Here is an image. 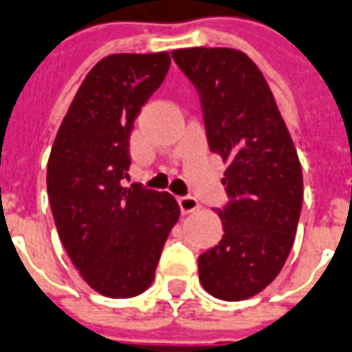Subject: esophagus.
I'll use <instances>...</instances> for the list:
<instances>
[{
  "instance_id": "esophagus-1",
  "label": "esophagus",
  "mask_w": 352,
  "mask_h": 352,
  "mask_svg": "<svg viewBox=\"0 0 352 352\" xmlns=\"http://www.w3.org/2000/svg\"><path fill=\"white\" fill-rule=\"evenodd\" d=\"M178 204H180V210L184 212V214H189V212H195L199 210V201L197 199H193V197H180L178 199Z\"/></svg>"
}]
</instances>
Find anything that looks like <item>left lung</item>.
Here are the masks:
<instances>
[{
  "mask_svg": "<svg viewBox=\"0 0 352 352\" xmlns=\"http://www.w3.org/2000/svg\"><path fill=\"white\" fill-rule=\"evenodd\" d=\"M172 58L195 85L210 151L229 163L221 178L229 203L220 244L199 256L210 296L248 300L280 273L303 201V174L275 96L260 68L236 49L191 47Z\"/></svg>",
  "mask_w": 352,
  "mask_h": 352,
  "instance_id": "left-lung-1",
  "label": "left lung"
}]
</instances>
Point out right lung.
I'll list each match as a JSON object with an SVG mask.
<instances>
[{"label": "right lung", "mask_w": 352, "mask_h": 352, "mask_svg": "<svg viewBox=\"0 0 352 352\" xmlns=\"http://www.w3.org/2000/svg\"><path fill=\"white\" fill-rule=\"evenodd\" d=\"M168 68V52L102 58L69 104L47 163L58 236L85 283L106 298L148 290L180 218L170 193L121 186L134 119Z\"/></svg>", "instance_id": "right-lung-1"}]
</instances>
